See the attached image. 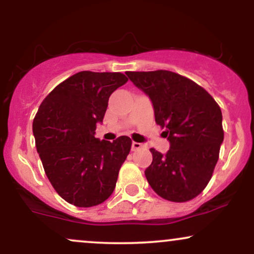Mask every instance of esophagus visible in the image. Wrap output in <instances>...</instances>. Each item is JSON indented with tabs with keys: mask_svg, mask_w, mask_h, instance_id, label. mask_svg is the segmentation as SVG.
<instances>
[{
	"mask_svg": "<svg viewBox=\"0 0 254 254\" xmlns=\"http://www.w3.org/2000/svg\"><path fill=\"white\" fill-rule=\"evenodd\" d=\"M144 144L143 143H138V142H132L131 143V150H137V149H141L143 148Z\"/></svg>",
	"mask_w": 254,
	"mask_h": 254,
	"instance_id": "1",
	"label": "esophagus"
}]
</instances>
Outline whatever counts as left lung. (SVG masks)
<instances>
[{
	"label": "left lung",
	"mask_w": 254,
	"mask_h": 254,
	"mask_svg": "<svg viewBox=\"0 0 254 254\" xmlns=\"http://www.w3.org/2000/svg\"><path fill=\"white\" fill-rule=\"evenodd\" d=\"M153 104L155 122L165 127L170 150L151 148L145 178L160 197L188 202L211 179L223 142L222 112L214 98L190 78L168 70L127 71Z\"/></svg>",
	"instance_id": "1"
}]
</instances>
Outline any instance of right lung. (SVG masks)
I'll use <instances>...</instances> for the list:
<instances>
[{
	"mask_svg": "<svg viewBox=\"0 0 254 254\" xmlns=\"http://www.w3.org/2000/svg\"><path fill=\"white\" fill-rule=\"evenodd\" d=\"M127 81L121 72L80 71L40 104L33 121L37 151L51 185L68 203L89 208L115 190L131 139L100 141L95 129L103 123L110 95Z\"/></svg>",
	"mask_w": 254,
	"mask_h": 254,
	"instance_id": "1",
	"label": "right lung"
}]
</instances>
